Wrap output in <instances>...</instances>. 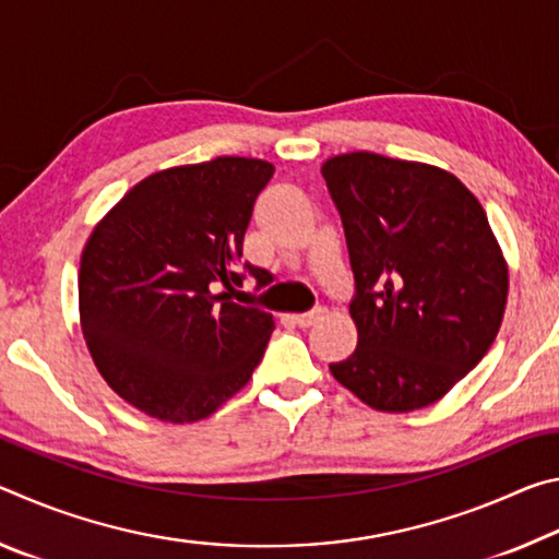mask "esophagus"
Returning a JSON list of instances; mask_svg holds the SVG:
<instances>
[{
	"mask_svg": "<svg viewBox=\"0 0 559 559\" xmlns=\"http://www.w3.org/2000/svg\"><path fill=\"white\" fill-rule=\"evenodd\" d=\"M323 313H325L323 308H313V310H308V313L293 316V323L300 325V328H310V325H316L320 318H323Z\"/></svg>",
	"mask_w": 559,
	"mask_h": 559,
	"instance_id": "esophagus-1",
	"label": "esophagus"
}]
</instances>
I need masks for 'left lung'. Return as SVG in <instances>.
<instances>
[{"label": "left lung", "instance_id": "left-lung-1", "mask_svg": "<svg viewBox=\"0 0 559 559\" xmlns=\"http://www.w3.org/2000/svg\"><path fill=\"white\" fill-rule=\"evenodd\" d=\"M343 219L357 349L335 380L380 412L441 400L493 345L508 269L484 206L439 167L374 153L323 165Z\"/></svg>", "mask_w": 559, "mask_h": 559}]
</instances>
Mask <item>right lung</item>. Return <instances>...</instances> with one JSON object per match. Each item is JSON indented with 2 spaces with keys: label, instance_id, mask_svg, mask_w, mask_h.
Here are the masks:
<instances>
[{
  "label": "right lung",
  "instance_id": "add662e5",
  "mask_svg": "<svg viewBox=\"0 0 559 559\" xmlns=\"http://www.w3.org/2000/svg\"><path fill=\"white\" fill-rule=\"evenodd\" d=\"M273 165L251 157L145 177L93 229L79 273L93 362L122 400L159 421L206 419L251 380L273 316L231 300L246 273L253 202Z\"/></svg>",
  "mask_w": 559,
  "mask_h": 559
}]
</instances>
